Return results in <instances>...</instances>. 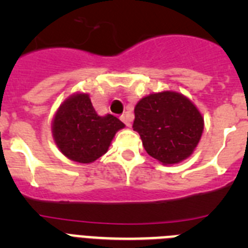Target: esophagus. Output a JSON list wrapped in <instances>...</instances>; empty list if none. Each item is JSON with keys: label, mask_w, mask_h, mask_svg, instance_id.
<instances>
[{"label": "esophagus", "mask_w": 248, "mask_h": 248, "mask_svg": "<svg viewBox=\"0 0 248 248\" xmlns=\"http://www.w3.org/2000/svg\"><path fill=\"white\" fill-rule=\"evenodd\" d=\"M120 119L123 120V122H124V124H125L126 126H130L131 125V118L129 117V115H122V117H120Z\"/></svg>", "instance_id": "1"}]
</instances>
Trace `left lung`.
<instances>
[{
    "mask_svg": "<svg viewBox=\"0 0 248 248\" xmlns=\"http://www.w3.org/2000/svg\"><path fill=\"white\" fill-rule=\"evenodd\" d=\"M133 129L144 149L163 165L179 164L191 156L203 131V117L184 94L163 91L137 103Z\"/></svg>",
    "mask_w": 248,
    "mask_h": 248,
    "instance_id": "left-lung-1",
    "label": "left lung"
}]
</instances>
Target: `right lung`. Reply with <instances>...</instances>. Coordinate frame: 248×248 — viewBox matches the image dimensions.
Listing matches in <instances>:
<instances>
[{"instance_id":"1","label":"right lung","mask_w":248,"mask_h":248,"mask_svg":"<svg viewBox=\"0 0 248 248\" xmlns=\"http://www.w3.org/2000/svg\"><path fill=\"white\" fill-rule=\"evenodd\" d=\"M125 126L111 114L98 115L88 93H74L59 105L52 120L57 148L76 163L91 164L108 151L117 131Z\"/></svg>"}]
</instances>
